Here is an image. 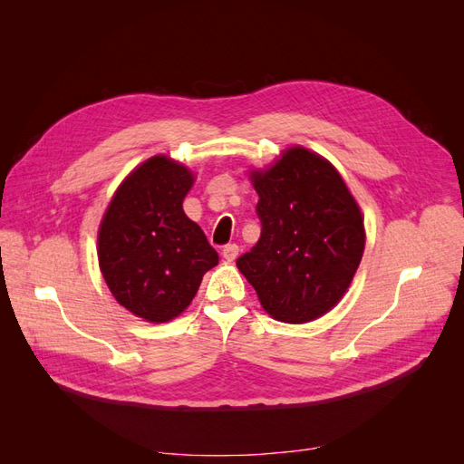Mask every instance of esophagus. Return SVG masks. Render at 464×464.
<instances>
[{"mask_svg": "<svg viewBox=\"0 0 464 464\" xmlns=\"http://www.w3.org/2000/svg\"><path fill=\"white\" fill-rule=\"evenodd\" d=\"M237 254H240V247H237L236 244H228V246H224V249H222V256L227 261H234L237 257Z\"/></svg>", "mask_w": 464, "mask_h": 464, "instance_id": "1", "label": "esophagus"}]
</instances>
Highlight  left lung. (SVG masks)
I'll use <instances>...</instances> for the list:
<instances>
[{
  "label": "left lung",
  "mask_w": 464,
  "mask_h": 464,
  "mask_svg": "<svg viewBox=\"0 0 464 464\" xmlns=\"http://www.w3.org/2000/svg\"><path fill=\"white\" fill-rule=\"evenodd\" d=\"M261 237L236 261L273 319L300 325L339 304L358 271L366 228L341 172L321 154L288 147L265 168H249Z\"/></svg>",
  "instance_id": "obj_1"
}]
</instances>
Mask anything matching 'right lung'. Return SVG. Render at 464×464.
<instances>
[{"label":"right lung","instance_id":"add662e5","mask_svg":"<svg viewBox=\"0 0 464 464\" xmlns=\"http://www.w3.org/2000/svg\"><path fill=\"white\" fill-rule=\"evenodd\" d=\"M186 164L154 154L123 178L98 227V266L120 305L147 323L188 310L218 263L198 222L184 213L195 184Z\"/></svg>","mask_w":464,"mask_h":464}]
</instances>
